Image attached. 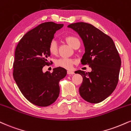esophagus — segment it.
<instances>
[{"mask_svg":"<svg viewBox=\"0 0 131 131\" xmlns=\"http://www.w3.org/2000/svg\"><path fill=\"white\" fill-rule=\"evenodd\" d=\"M68 74L69 75H72V74H74V72L73 71H71V70H68L67 71Z\"/></svg>","mask_w":131,"mask_h":131,"instance_id":"obj_1","label":"esophagus"}]
</instances>
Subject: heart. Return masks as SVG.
I'll return each instance as SVG.
<instances>
[{"mask_svg": "<svg viewBox=\"0 0 131 131\" xmlns=\"http://www.w3.org/2000/svg\"><path fill=\"white\" fill-rule=\"evenodd\" d=\"M66 41L70 46L72 48L77 44L80 43V41L77 37L74 36H69L66 38ZM49 51L51 54L56 55L58 51L57 43L55 40H52L50 42L49 45ZM74 63V61L73 60L68 59V58H61V59L57 60L56 61V65L59 67L63 68L65 69H70L72 67V65Z\"/></svg>", "mask_w": 131, "mask_h": 131, "instance_id": "1", "label": "heart"}]
</instances>
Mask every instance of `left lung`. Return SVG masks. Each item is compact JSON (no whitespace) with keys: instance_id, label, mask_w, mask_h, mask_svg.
Here are the masks:
<instances>
[{"instance_id":"left-lung-1","label":"left lung","mask_w":131,"mask_h":131,"mask_svg":"<svg viewBox=\"0 0 131 131\" xmlns=\"http://www.w3.org/2000/svg\"><path fill=\"white\" fill-rule=\"evenodd\" d=\"M79 34L83 41L85 53L82 64H89L91 72L75 71L83 81L79 94L86 101L96 104L109 96L115 90L121 67V59L111 37L93 25L76 23L68 26Z\"/></svg>"}]
</instances>
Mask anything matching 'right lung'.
Here are the masks:
<instances>
[{
  "label": "right lung",
  "mask_w": 131,
  "mask_h": 131,
  "mask_svg": "<svg viewBox=\"0 0 131 131\" xmlns=\"http://www.w3.org/2000/svg\"><path fill=\"white\" fill-rule=\"evenodd\" d=\"M63 24L47 22L24 35L16 48L13 63L14 79L24 96L34 105L46 107L53 103L60 93L59 82L67 75L64 68L52 72H42L48 64L49 45L55 33Z\"/></svg>",
  "instance_id": "obj_1"
}]
</instances>
